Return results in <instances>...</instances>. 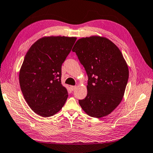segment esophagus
<instances>
[{
  "label": "esophagus",
  "mask_w": 153,
  "mask_h": 153,
  "mask_svg": "<svg viewBox=\"0 0 153 153\" xmlns=\"http://www.w3.org/2000/svg\"><path fill=\"white\" fill-rule=\"evenodd\" d=\"M70 88H71V89H72V91H73L76 89V86H70Z\"/></svg>",
  "instance_id": "1"
}]
</instances>
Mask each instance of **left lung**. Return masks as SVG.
I'll return each instance as SVG.
<instances>
[{"label": "left lung", "instance_id": "obj_1", "mask_svg": "<svg viewBox=\"0 0 153 153\" xmlns=\"http://www.w3.org/2000/svg\"><path fill=\"white\" fill-rule=\"evenodd\" d=\"M75 52L88 76L87 94L79 104L91 117L110 114L123 100L129 71L123 54L109 39L82 38L74 45Z\"/></svg>", "mask_w": 153, "mask_h": 153}]
</instances>
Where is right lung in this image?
<instances>
[{
	"label": "right lung",
	"instance_id": "right-lung-1",
	"mask_svg": "<svg viewBox=\"0 0 153 153\" xmlns=\"http://www.w3.org/2000/svg\"><path fill=\"white\" fill-rule=\"evenodd\" d=\"M76 37L39 39L28 49L19 72V84L31 109L44 117L59 112L68 98L61 83V67Z\"/></svg>",
	"mask_w": 153,
	"mask_h": 153
}]
</instances>
